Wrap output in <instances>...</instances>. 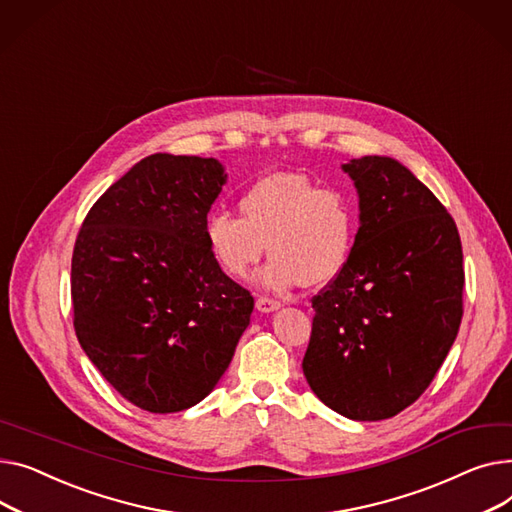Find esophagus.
I'll use <instances>...</instances> for the list:
<instances>
[{
	"instance_id": "obj_1",
	"label": "esophagus",
	"mask_w": 512,
	"mask_h": 512,
	"mask_svg": "<svg viewBox=\"0 0 512 512\" xmlns=\"http://www.w3.org/2000/svg\"><path fill=\"white\" fill-rule=\"evenodd\" d=\"M256 308H258V312H275V310L281 308V302H279V299L260 295V297L256 299Z\"/></svg>"
}]
</instances>
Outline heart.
I'll list each match as a JSON object with an SVG mask.
<instances>
[{"label": "heart", "instance_id": "heart-1", "mask_svg": "<svg viewBox=\"0 0 512 512\" xmlns=\"http://www.w3.org/2000/svg\"><path fill=\"white\" fill-rule=\"evenodd\" d=\"M237 208L242 217L219 210L204 225L210 254L233 279L246 277L266 248L258 283L273 291L333 281L351 256L359 208L345 188L320 186L306 173H270L242 192Z\"/></svg>", "mask_w": 512, "mask_h": 512}]
</instances>
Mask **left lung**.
<instances>
[{
  "label": "left lung",
  "instance_id": "obj_1",
  "mask_svg": "<svg viewBox=\"0 0 512 512\" xmlns=\"http://www.w3.org/2000/svg\"><path fill=\"white\" fill-rule=\"evenodd\" d=\"M362 225L341 273L312 297L304 374L333 411L376 422L424 395L463 318V248L442 202L388 157L343 165Z\"/></svg>",
  "mask_w": 512,
  "mask_h": 512
}]
</instances>
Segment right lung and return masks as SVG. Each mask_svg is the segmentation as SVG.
Here are the masks:
<instances>
[{
	"label": "right lung",
	"instance_id": "obj_1",
	"mask_svg": "<svg viewBox=\"0 0 512 512\" xmlns=\"http://www.w3.org/2000/svg\"><path fill=\"white\" fill-rule=\"evenodd\" d=\"M225 184L219 161L157 153L88 210L72 254L76 337L132 405L200 403L231 364L254 297L215 262L204 225Z\"/></svg>",
	"mask_w": 512,
	"mask_h": 512
}]
</instances>
